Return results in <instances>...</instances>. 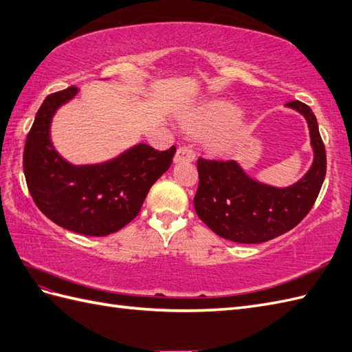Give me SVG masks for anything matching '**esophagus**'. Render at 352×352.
<instances>
[{"mask_svg": "<svg viewBox=\"0 0 352 352\" xmlns=\"http://www.w3.org/2000/svg\"><path fill=\"white\" fill-rule=\"evenodd\" d=\"M195 160V153L191 148H186V146H182L179 148L176 155H175V162H191Z\"/></svg>", "mask_w": 352, "mask_h": 352, "instance_id": "34e87169", "label": "esophagus"}]
</instances>
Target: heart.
Returning a JSON list of instances; mask_svg holds the SVG:
<instances>
[{"instance_id":"heart-1","label":"heart","mask_w":352,"mask_h":352,"mask_svg":"<svg viewBox=\"0 0 352 352\" xmlns=\"http://www.w3.org/2000/svg\"><path fill=\"white\" fill-rule=\"evenodd\" d=\"M185 126L197 133L209 134V148L219 155H230L242 146L250 121L228 100H212L192 107L182 118Z\"/></svg>"}]
</instances>
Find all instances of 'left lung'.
<instances>
[{"label":"left lung","mask_w":352,"mask_h":352,"mask_svg":"<svg viewBox=\"0 0 352 352\" xmlns=\"http://www.w3.org/2000/svg\"><path fill=\"white\" fill-rule=\"evenodd\" d=\"M309 128L314 161L303 177L288 186H275L252 177L237 161L199 160L197 215L213 233L237 243H263L294 228L320 194L327 160L318 122L309 106L291 101Z\"/></svg>","instance_id":"1"}]
</instances>
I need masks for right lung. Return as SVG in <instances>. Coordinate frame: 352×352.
<instances>
[{
	"instance_id": "add662e5",
	"label": "right lung",
	"mask_w": 352,
	"mask_h": 352,
	"mask_svg": "<svg viewBox=\"0 0 352 352\" xmlns=\"http://www.w3.org/2000/svg\"><path fill=\"white\" fill-rule=\"evenodd\" d=\"M77 94L79 88L70 87L43 101L25 142L23 173L34 203L50 221L77 234L107 236L137 217L176 148L160 152L135 143L102 162L73 164L55 149L50 125Z\"/></svg>"
}]
</instances>
